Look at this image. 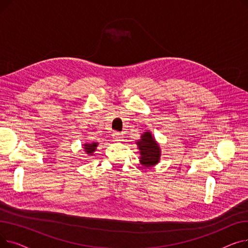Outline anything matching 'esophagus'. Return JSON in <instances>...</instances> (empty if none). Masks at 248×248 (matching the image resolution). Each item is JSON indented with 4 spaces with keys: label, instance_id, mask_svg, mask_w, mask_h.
Instances as JSON below:
<instances>
[{
    "label": "esophagus",
    "instance_id": "esophagus-1",
    "mask_svg": "<svg viewBox=\"0 0 248 248\" xmlns=\"http://www.w3.org/2000/svg\"><path fill=\"white\" fill-rule=\"evenodd\" d=\"M123 136L120 134V133H114L113 135H112V140H114V141H121V140H123Z\"/></svg>",
    "mask_w": 248,
    "mask_h": 248
}]
</instances>
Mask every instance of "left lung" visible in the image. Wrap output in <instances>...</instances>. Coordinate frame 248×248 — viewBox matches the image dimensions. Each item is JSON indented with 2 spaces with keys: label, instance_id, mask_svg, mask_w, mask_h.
Wrapping results in <instances>:
<instances>
[{
  "label": "left lung",
  "instance_id": "1",
  "mask_svg": "<svg viewBox=\"0 0 248 248\" xmlns=\"http://www.w3.org/2000/svg\"><path fill=\"white\" fill-rule=\"evenodd\" d=\"M136 144L140 150V163L141 166L154 167L160 162L161 148L150 131L142 134Z\"/></svg>",
  "mask_w": 248,
  "mask_h": 248
}]
</instances>
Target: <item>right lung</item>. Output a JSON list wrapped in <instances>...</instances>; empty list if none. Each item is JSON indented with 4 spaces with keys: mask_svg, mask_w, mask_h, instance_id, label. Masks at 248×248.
Wrapping results in <instances>:
<instances>
[{
    "mask_svg": "<svg viewBox=\"0 0 248 248\" xmlns=\"http://www.w3.org/2000/svg\"><path fill=\"white\" fill-rule=\"evenodd\" d=\"M82 146H83L84 153L87 155H93L98 146V142H84Z\"/></svg>",
    "mask_w": 248,
    "mask_h": 248,
    "instance_id": "obj_1",
    "label": "right lung"
}]
</instances>
